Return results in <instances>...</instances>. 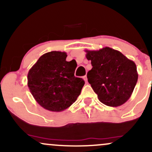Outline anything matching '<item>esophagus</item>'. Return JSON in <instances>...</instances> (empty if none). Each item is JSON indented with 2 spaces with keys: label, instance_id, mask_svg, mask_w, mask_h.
<instances>
[{
  "label": "esophagus",
  "instance_id": "esophagus-1",
  "mask_svg": "<svg viewBox=\"0 0 152 152\" xmlns=\"http://www.w3.org/2000/svg\"><path fill=\"white\" fill-rule=\"evenodd\" d=\"M83 79H84V81H86V82H87V76H86V75H85L84 76H83Z\"/></svg>",
  "mask_w": 152,
  "mask_h": 152
}]
</instances>
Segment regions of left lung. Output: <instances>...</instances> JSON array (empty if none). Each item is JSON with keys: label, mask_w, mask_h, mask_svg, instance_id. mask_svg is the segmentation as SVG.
<instances>
[{"label": "left lung", "mask_w": 152, "mask_h": 152, "mask_svg": "<svg viewBox=\"0 0 152 152\" xmlns=\"http://www.w3.org/2000/svg\"><path fill=\"white\" fill-rule=\"evenodd\" d=\"M85 51L93 66L87 74L88 81L99 100L112 107L126 102L138 80L135 63L109 47Z\"/></svg>", "instance_id": "left-lung-1"}]
</instances>
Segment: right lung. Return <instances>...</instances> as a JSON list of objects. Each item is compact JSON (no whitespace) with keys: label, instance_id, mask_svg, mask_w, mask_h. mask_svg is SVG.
Segmentation results:
<instances>
[{"label":"right lung","instance_id":"1","mask_svg":"<svg viewBox=\"0 0 152 152\" xmlns=\"http://www.w3.org/2000/svg\"><path fill=\"white\" fill-rule=\"evenodd\" d=\"M66 52L41 56L28 73V86L35 100L45 109L59 112L76 102L85 82L74 76L76 61H66Z\"/></svg>","mask_w":152,"mask_h":152}]
</instances>
